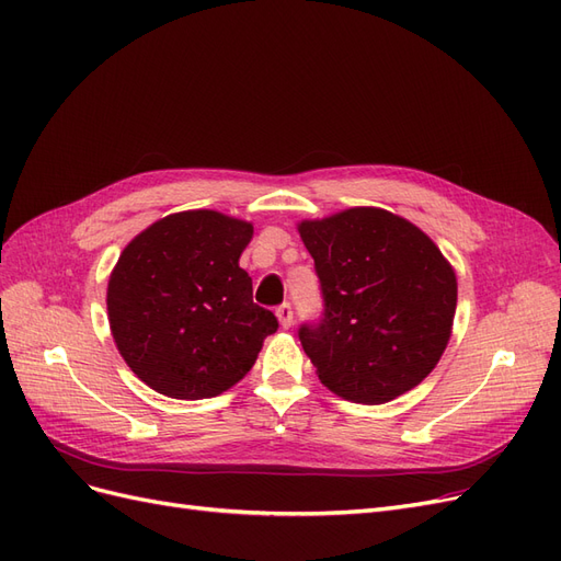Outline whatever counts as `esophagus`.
<instances>
[{
    "mask_svg": "<svg viewBox=\"0 0 561 561\" xmlns=\"http://www.w3.org/2000/svg\"><path fill=\"white\" fill-rule=\"evenodd\" d=\"M276 316H278L280 328L287 330L293 325V307H290V304H280V307L276 309Z\"/></svg>",
    "mask_w": 561,
    "mask_h": 561,
    "instance_id": "34e87169",
    "label": "esophagus"
}]
</instances>
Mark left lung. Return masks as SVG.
<instances>
[{"mask_svg":"<svg viewBox=\"0 0 561 561\" xmlns=\"http://www.w3.org/2000/svg\"><path fill=\"white\" fill-rule=\"evenodd\" d=\"M316 262L322 318L299 328L318 379L360 404H383L435 369L449 344L456 274L412 222L348 208L297 227Z\"/></svg>","mask_w":561,"mask_h":561,"instance_id":"8db88e82","label":"left lung"}]
</instances>
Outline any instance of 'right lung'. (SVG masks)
Wrapping results in <instances>:
<instances>
[{
    "label": "right lung",
    "instance_id": "obj_1",
    "mask_svg": "<svg viewBox=\"0 0 561 561\" xmlns=\"http://www.w3.org/2000/svg\"><path fill=\"white\" fill-rule=\"evenodd\" d=\"M252 225L217 210H184L124 248L107 285L114 344L157 393L203 400L239 383L278 330L252 301L239 266Z\"/></svg>",
    "mask_w": 561,
    "mask_h": 561
}]
</instances>
